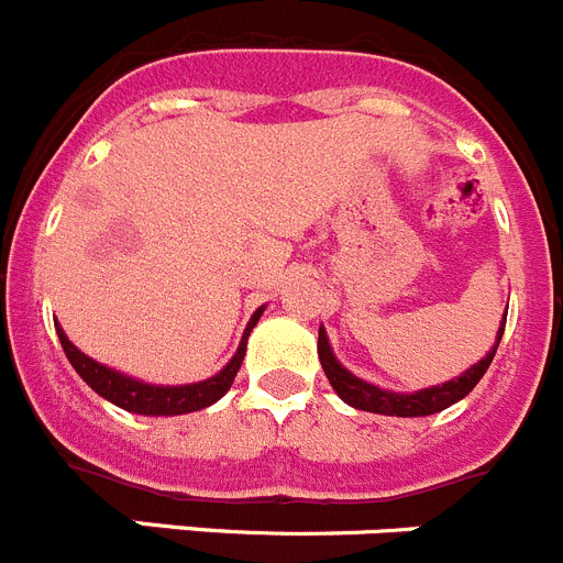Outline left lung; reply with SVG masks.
<instances>
[{
  "label": "left lung",
  "instance_id": "1",
  "mask_svg": "<svg viewBox=\"0 0 563 563\" xmlns=\"http://www.w3.org/2000/svg\"><path fill=\"white\" fill-rule=\"evenodd\" d=\"M505 319H508V313L503 317V325H499V333H496V344L485 353V358H479L474 367L465 369L463 376L452 378V382H445V384H438V387L418 389V393H389V389H382L376 387V384H367L362 382V378L353 376L351 369H344L342 364L336 362V356H333L331 344H328L325 328H319L317 353H319V362H322V369H325L328 382H331V387L336 389V395L344 404H351V407L364 409V412H376V415L423 418V415H434L440 412V409L463 401L465 395L477 387L479 378L485 376V369H488L490 362H494V353L496 347H499V339H503L505 333Z\"/></svg>",
  "mask_w": 563,
  "mask_h": 563
}]
</instances>
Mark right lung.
<instances>
[{
	"instance_id": "right-lung-1",
	"label": "right lung",
	"mask_w": 563,
	"mask_h": 563,
	"mask_svg": "<svg viewBox=\"0 0 563 563\" xmlns=\"http://www.w3.org/2000/svg\"><path fill=\"white\" fill-rule=\"evenodd\" d=\"M263 308H257L252 313L250 325H246L244 336H241V344H238L235 356L230 358L221 373H216L212 378L199 384H181V387H156V384H145V382H136V378L123 376L118 369L106 367V364L95 362L89 358L86 353H80L73 342L67 339L64 328L55 325L60 339V347L67 353L69 364L75 367L80 378H84L89 387L95 389L98 395H103L106 401L118 404L120 409L125 412H134V415H185V412H196V409H205L210 404H216L227 389L232 387L235 382L238 369H241V362L246 356V339H250L252 328L257 325V319H261Z\"/></svg>"
}]
</instances>
